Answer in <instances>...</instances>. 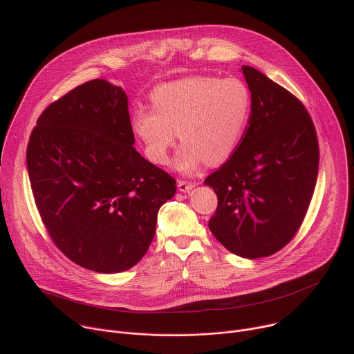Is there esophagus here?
Masks as SVG:
<instances>
[{"label":"esophagus","mask_w":354,"mask_h":354,"mask_svg":"<svg viewBox=\"0 0 354 354\" xmlns=\"http://www.w3.org/2000/svg\"><path fill=\"white\" fill-rule=\"evenodd\" d=\"M194 187V183L193 182H187V180H178V189L183 193L192 190Z\"/></svg>","instance_id":"esophagus-1"}]
</instances>
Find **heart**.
Masks as SVG:
<instances>
[{"label":"heart","mask_w":354,"mask_h":354,"mask_svg":"<svg viewBox=\"0 0 354 354\" xmlns=\"http://www.w3.org/2000/svg\"><path fill=\"white\" fill-rule=\"evenodd\" d=\"M150 109L133 115L131 129L149 161L165 165L178 133L185 141L175 167L192 172L205 161L220 164L239 147L250 115V93L238 78L194 75L158 85Z\"/></svg>","instance_id":"b5f03b06"}]
</instances>
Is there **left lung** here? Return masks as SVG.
Here are the masks:
<instances>
[{
	"label": "left lung",
	"mask_w": 354,
	"mask_h": 354,
	"mask_svg": "<svg viewBox=\"0 0 354 354\" xmlns=\"http://www.w3.org/2000/svg\"><path fill=\"white\" fill-rule=\"evenodd\" d=\"M250 116L235 153L205 180L218 205L209 228L232 254L258 259L286 246L314 194L319 147L310 113L291 92L242 66Z\"/></svg>",
	"instance_id": "obj_1"
}]
</instances>
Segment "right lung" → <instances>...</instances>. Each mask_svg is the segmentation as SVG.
Wrapping results in <instances>:
<instances>
[{"label": "right lung", "instance_id": "add662e5", "mask_svg": "<svg viewBox=\"0 0 354 354\" xmlns=\"http://www.w3.org/2000/svg\"><path fill=\"white\" fill-rule=\"evenodd\" d=\"M127 95L88 81L48 105L32 130L26 165L53 242L74 263L119 273L145 255L175 179L137 153Z\"/></svg>", "mask_w": 354, "mask_h": 354}]
</instances>
